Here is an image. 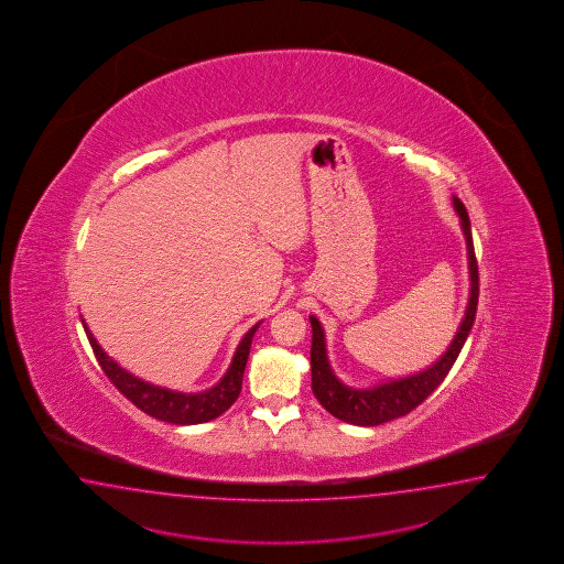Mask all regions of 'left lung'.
Masks as SVG:
<instances>
[{
	"instance_id": "left-lung-1",
	"label": "left lung",
	"mask_w": 564,
	"mask_h": 564,
	"mask_svg": "<svg viewBox=\"0 0 564 564\" xmlns=\"http://www.w3.org/2000/svg\"><path fill=\"white\" fill-rule=\"evenodd\" d=\"M454 210L460 216V228L466 238L468 254V272H470V299L464 312L463 322L454 336L453 343L441 358L426 370L406 378H397L372 388H350L340 382L332 372L324 328L316 316H310L312 324V348H310V366H312V392L318 398L324 409L348 424L356 426H376L388 420L400 419L416 409L426 398L431 397L442 380L451 372L464 343L475 324L476 306H478V264H476L475 243L470 232L468 212L463 202L454 196Z\"/></svg>"
}]
</instances>
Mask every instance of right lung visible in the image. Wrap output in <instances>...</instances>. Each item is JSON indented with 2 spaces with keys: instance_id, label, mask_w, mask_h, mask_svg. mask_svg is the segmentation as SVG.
Here are the masks:
<instances>
[{
  "instance_id": "1",
  "label": "right lung",
  "mask_w": 564,
  "mask_h": 564,
  "mask_svg": "<svg viewBox=\"0 0 564 564\" xmlns=\"http://www.w3.org/2000/svg\"><path fill=\"white\" fill-rule=\"evenodd\" d=\"M82 324H84V330L91 344V350L96 354L101 370L110 378L111 384L118 388L123 397L128 398L138 409L144 410L145 414L170 422V424H182V426L218 419L220 414L232 406L236 398L240 397L243 368L248 362L252 338L260 326V322H258L243 334L242 343L238 344L236 354H234L232 365L216 387L204 390V392L186 394V392H176L170 388L155 387L138 376L130 375L128 370H123L122 366L113 362L110 356L101 350L100 344L89 332L88 324L84 321Z\"/></svg>"
}]
</instances>
